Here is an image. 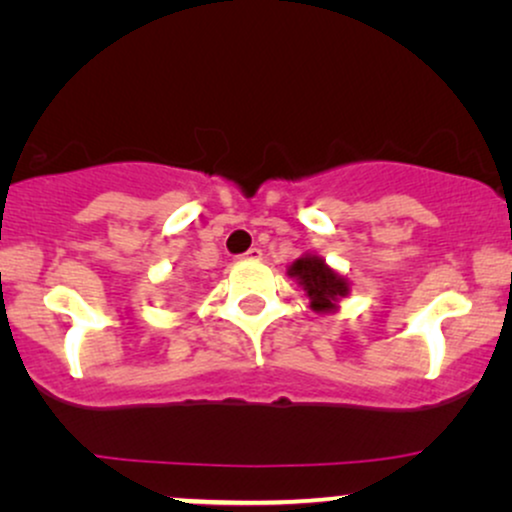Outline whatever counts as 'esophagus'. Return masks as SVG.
I'll return each instance as SVG.
<instances>
[{
    "mask_svg": "<svg viewBox=\"0 0 512 512\" xmlns=\"http://www.w3.org/2000/svg\"><path fill=\"white\" fill-rule=\"evenodd\" d=\"M261 256H263V251L258 249V246H251V249L244 254V258H249V261H258Z\"/></svg>",
    "mask_w": 512,
    "mask_h": 512,
    "instance_id": "esophagus-1",
    "label": "esophagus"
}]
</instances>
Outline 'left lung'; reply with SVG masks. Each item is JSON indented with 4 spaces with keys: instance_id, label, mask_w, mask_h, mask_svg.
<instances>
[{
    "instance_id": "8db88e82",
    "label": "left lung",
    "mask_w": 512,
    "mask_h": 512,
    "mask_svg": "<svg viewBox=\"0 0 512 512\" xmlns=\"http://www.w3.org/2000/svg\"><path fill=\"white\" fill-rule=\"evenodd\" d=\"M287 273L304 287L306 297L311 299V309L316 314H330V311L338 309L340 299L350 294V282L340 273H335L321 256L306 254L297 258Z\"/></svg>"
}]
</instances>
